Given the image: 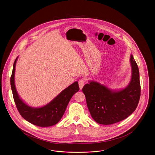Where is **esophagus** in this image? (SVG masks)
<instances>
[{"mask_svg": "<svg viewBox=\"0 0 155 155\" xmlns=\"http://www.w3.org/2000/svg\"><path fill=\"white\" fill-rule=\"evenodd\" d=\"M84 84H85V81L83 79H81L78 81V84H79V87H80L81 90L82 89V87L84 85Z\"/></svg>", "mask_w": 155, "mask_h": 155, "instance_id": "obj_1", "label": "esophagus"}]
</instances>
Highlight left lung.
<instances>
[{
	"label": "left lung",
	"instance_id": "8db88e82",
	"mask_svg": "<svg viewBox=\"0 0 155 155\" xmlns=\"http://www.w3.org/2000/svg\"><path fill=\"white\" fill-rule=\"evenodd\" d=\"M131 79L124 89L115 91L96 81L85 84L84 93L87 106L98 124H111L125 119L134 111L141 95L140 73L133 56L130 55Z\"/></svg>",
	"mask_w": 155,
	"mask_h": 155
}]
</instances>
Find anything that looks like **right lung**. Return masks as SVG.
Masks as SVG:
<instances>
[{
	"label": "right lung",
	"mask_w": 155,
	"mask_h": 155,
	"mask_svg": "<svg viewBox=\"0 0 155 155\" xmlns=\"http://www.w3.org/2000/svg\"><path fill=\"white\" fill-rule=\"evenodd\" d=\"M18 57L15 60L10 78L13 98L17 110L22 118L28 122L40 127H49L58 124L62 118L72 96L80 88L75 82L59 93L48 104L40 108H33L25 104L17 92L15 82V68Z\"/></svg>",
	"instance_id": "1"
}]
</instances>
